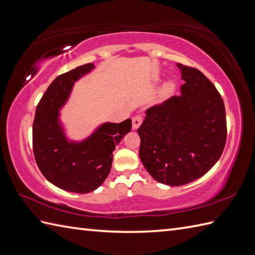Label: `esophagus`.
<instances>
[{"label":"esophagus","instance_id":"1","mask_svg":"<svg viewBox=\"0 0 255 255\" xmlns=\"http://www.w3.org/2000/svg\"><path fill=\"white\" fill-rule=\"evenodd\" d=\"M142 123V117L141 116H134L132 118V128L137 129L140 125Z\"/></svg>","mask_w":255,"mask_h":255}]
</instances>
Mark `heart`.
Here are the masks:
<instances>
[{"label": "heart", "instance_id": "b5f03b06", "mask_svg": "<svg viewBox=\"0 0 255 255\" xmlns=\"http://www.w3.org/2000/svg\"><path fill=\"white\" fill-rule=\"evenodd\" d=\"M174 89V83L172 82V81H167V82L163 85V88L161 90V96L162 97H165L169 95L171 92Z\"/></svg>", "mask_w": 255, "mask_h": 255}]
</instances>
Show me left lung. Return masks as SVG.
<instances>
[{
  "label": "left lung",
  "mask_w": 255,
  "mask_h": 255,
  "mask_svg": "<svg viewBox=\"0 0 255 255\" xmlns=\"http://www.w3.org/2000/svg\"><path fill=\"white\" fill-rule=\"evenodd\" d=\"M181 96L145 112L138 128L139 156L155 181L181 186L206 174L219 160L227 139L224 101L195 68L176 64Z\"/></svg>",
  "instance_id": "1"
}]
</instances>
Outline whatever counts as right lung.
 Instances as JSON below:
<instances>
[{
	"label": "right lung",
	"instance_id": "obj_1",
	"mask_svg": "<svg viewBox=\"0 0 255 255\" xmlns=\"http://www.w3.org/2000/svg\"><path fill=\"white\" fill-rule=\"evenodd\" d=\"M94 63L59 75L38 103L32 124L36 163L48 181L67 192L86 194L100 187L112 169L113 151L131 130V119L103 123L82 140L69 138L60 118L74 83L90 73Z\"/></svg>",
	"mask_w": 255,
	"mask_h": 255
}]
</instances>
